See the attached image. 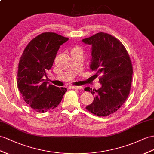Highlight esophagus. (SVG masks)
<instances>
[{"mask_svg":"<svg viewBox=\"0 0 154 154\" xmlns=\"http://www.w3.org/2000/svg\"><path fill=\"white\" fill-rule=\"evenodd\" d=\"M70 89H76V90H81L82 88V86H72L69 87Z\"/></svg>","mask_w":154,"mask_h":154,"instance_id":"esophagus-1","label":"esophagus"}]
</instances>
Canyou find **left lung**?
<instances>
[{
    "mask_svg": "<svg viewBox=\"0 0 154 154\" xmlns=\"http://www.w3.org/2000/svg\"><path fill=\"white\" fill-rule=\"evenodd\" d=\"M82 41L92 45L90 69L96 77L101 75L100 88H85L96 95L86 109L98 116H109L122 107L129 94L133 75L129 55L118 39L107 33H97Z\"/></svg>",
    "mask_w": 154,
    "mask_h": 154,
    "instance_id": "left-lung-1",
    "label": "left lung"
}]
</instances>
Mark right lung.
<instances>
[{
  "instance_id": "1",
  "label": "right lung",
  "mask_w": 154,
  "mask_h": 154,
  "mask_svg": "<svg viewBox=\"0 0 154 154\" xmlns=\"http://www.w3.org/2000/svg\"><path fill=\"white\" fill-rule=\"evenodd\" d=\"M68 38L54 32L38 35L26 45L19 62L17 87L26 103L38 112H45L60 103L66 88H59L45 79L53 66L60 46Z\"/></svg>"
}]
</instances>
